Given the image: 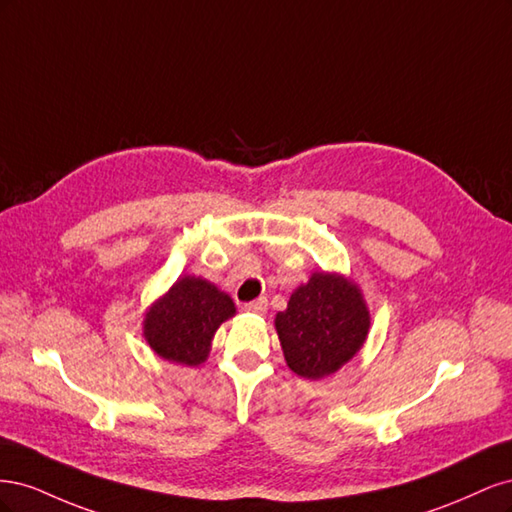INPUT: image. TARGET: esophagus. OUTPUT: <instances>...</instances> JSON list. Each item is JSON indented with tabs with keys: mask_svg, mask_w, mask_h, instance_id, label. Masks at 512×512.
<instances>
[{
	"mask_svg": "<svg viewBox=\"0 0 512 512\" xmlns=\"http://www.w3.org/2000/svg\"><path fill=\"white\" fill-rule=\"evenodd\" d=\"M243 307L247 309V312H254V314H265V312H267V307H269V303H267V299H265V297H260V299H256V301L245 303Z\"/></svg>",
	"mask_w": 512,
	"mask_h": 512,
	"instance_id": "obj_1",
	"label": "esophagus"
}]
</instances>
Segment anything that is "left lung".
<instances>
[{"label": "left lung", "instance_id": "1", "mask_svg": "<svg viewBox=\"0 0 512 512\" xmlns=\"http://www.w3.org/2000/svg\"><path fill=\"white\" fill-rule=\"evenodd\" d=\"M288 367L301 378H324L365 342L369 312L361 292L339 275L314 273L275 316Z\"/></svg>", "mask_w": 512, "mask_h": 512}]
</instances>
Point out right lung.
Returning a JSON list of instances; mask_svg holds the SVG:
<instances>
[{
	"label": "right lung",
	"instance_id": "right-lung-1",
	"mask_svg": "<svg viewBox=\"0 0 512 512\" xmlns=\"http://www.w3.org/2000/svg\"><path fill=\"white\" fill-rule=\"evenodd\" d=\"M235 314V303L207 280L185 275L153 305L145 318V337L162 359L200 365L213 333Z\"/></svg>",
	"mask_w": 512,
	"mask_h": 512
}]
</instances>
